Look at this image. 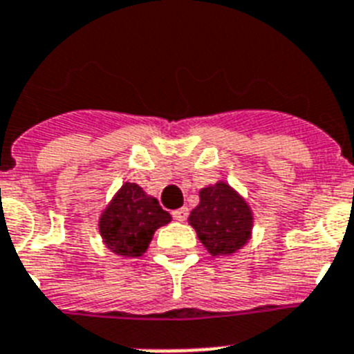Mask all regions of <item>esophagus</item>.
I'll return each mask as SVG.
<instances>
[{"mask_svg":"<svg viewBox=\"0 0 354 354\" xmlns=\"http://www.w3.org/2000/svg\"><path fill=\"white\" fill-rule=\"evenodd\" d=\"M171 215H174L175 221H179V223H184V221H186V218H188V208H179V209H175V212L171 213Z\"/></svg>","mask_w":354,"mask_h":354,"instance_id":"1","label":"esophagus"}]
</instances>
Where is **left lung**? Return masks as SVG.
<instances>
[{
	"instance_id": "left-lung-1",
	"label": "left lung",
	"mask_w": 354,
	"mask_h": 354,
	"mask_svg": "<svg viewBox=\"0 0 354 354\" xmlns=\"http://www.w3.org/2000/svg\"><path fill=\"white\" fill-rule=\"evenodd\" d=\"M188 223L209 255L230 257L250 242L253 209L233 186L218 180L198 192V204Z\"/></svg>"
}]
</instances>
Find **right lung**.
<instances>
[{
	"label": "right lung",
	"instance_id": "1",
	"mask_svg": "<svg viewBox=\"0 0 354 354\" xmlns=\"http://www.w3.org/2000/svg\"><path fill=\"white\" fill-rule=\"evenodd\" d=\"M171 215L159 206L136 183H124L101 212L99 235L108 250L124 259H137L146 253L153 233L170 224Z\"/></svg>",
	"mask_w": 354,
	"mask_h": 354
}]
</instances>
